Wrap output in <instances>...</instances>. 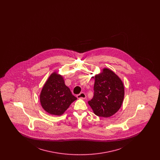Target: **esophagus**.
I'll return each mask as SVG.
<instances>
[{
  "mask_svg": "<svg viewBox=\"0 0 160 160\" xmlns=\"http://www.w3.org/2000/svg\"><path fill=\"white\" fill-rule=\"evenodd\" d=\"M77 97L78 99H85L86 98V94L84 92H82L80 94L77 95Z\"/></svg>",
  "mask_w": 160,
  "mask_h": 160,
  "instance_id": "1",
  "label": "esophagus"
}]
</instances>
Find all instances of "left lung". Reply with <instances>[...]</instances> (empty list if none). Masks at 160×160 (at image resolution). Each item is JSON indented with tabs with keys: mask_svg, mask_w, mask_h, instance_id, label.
<instances>
[{
	"mask_svg": "<svg viewBox=\"0 0 160 160\" xmlns=\"http://www.w3.org/2000/svg\"><path fill=\"white\" fill-rule=\"evenodd\" d=\"M93 89V97L88 104L97 116L108 118L119 110L124 98V86L121 79L113 71L103 68L97 74Z\"/></svg>",
	"mask_w": 160,
	"mask_h": 160,
	"instance_id": "1",
	"label": "left lung"
}]
</instances>
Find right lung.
Returning a JSON list of instances; mask_svg holds the SVG:
<instances>
[{"instance_id":"1","label":"right lung","mask_w":160,"mask_h":160,"mask_svg":"<svg viewBox=\"0 0 160 160\" xmlns=\"http://www.w3.org/2000/svg\"><path fill=\"white\" fill-rule=\"evenodd\" d=\"M63 77L56 72H53L47 80L40 93L39 100L44 110L52 115L61 116L76 100Z\"/></svg>"}]
</instances>
